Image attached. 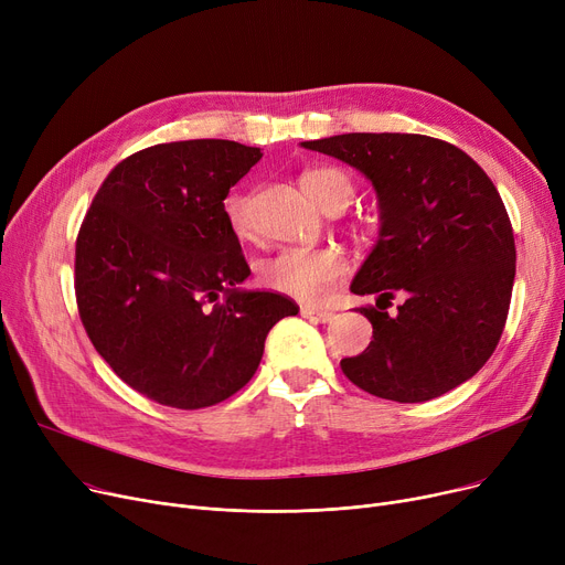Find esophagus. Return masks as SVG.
I'll use <instances>...</instances> for the list:
<instances>
[{
    "mask_svg": "<svg viewBox=\"0 0 565 565\" xmlns=\"http://www.w3.org/2000/svg\"><path fill=\"white\" fill-rule=\"evenodd\" d=\"M302 316L309 318L311 322H332L337 316L330 313V311H318V309H302Z\"/></svg>",
    "mask_w": 565,
    "mask_h": 565,
    "instance_id": "esophagus-1",
    "label": "esophagus"
}]
</instances>
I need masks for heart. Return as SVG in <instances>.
<instances>
[{
  "label": "heart",
  "mask_w": 565,
  "mask_h": 565,
  "mask_svg": "<svg viewBox=\"0 0 565 565\" xmlns=\"http://www.w3.org/2000/svg\"><path fill=\"white\" fill-rule=\"evenodd\" d=\"M302 188L320 207H328L330 203L348 205L352 196L350 175L339 167H316L305 171ZM224 213L237 235H247L252 231V192L237 190L228 194ZM345 273L348 260L339 249L288 247L263 263L260 279L265 286L305 305H320L334 292Z\"/></svg>",
  "instance_id": "1"
}]
</instances>
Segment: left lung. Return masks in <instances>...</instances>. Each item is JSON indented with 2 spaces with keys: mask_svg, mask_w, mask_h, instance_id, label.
<instances>
[{
  "mask_svg": "<svg viewBox=\"0 0 565 565\" xmlns=\"http://www.w3.org/2000/svg\"><path fill=\"white\" fill-rule=\"evenodd\" d=\"M362 171L380 205L377 243L354 275L373 341L341 369L360 390L424 403L477 375L507 324L515 241L503 201L458 146L426 135L350 132L302 141ZM398 297L396 315L386 309Z\"/></svg>",
  "mask_w": 565,
  "mask_h": 565,
  "instance_id": "1",
  "label": "left lung"
}]
</instances>
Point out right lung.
Wrapping results in <instances>:
<instances>
[{
  "label": "right lung",
  "mask_w": 565,
  "mask_h": 565,
  "mask_svg": "<svg viewBox=\"0 0 565 565\" xmlns=\"http://www.w3.org/2000/svg\"><path fill=\"white\" fill-rule=\"evenodd\" d=\"M263 158L226 139L158 143L118 162L82 222L75 295L100 358L178 409L226 401L256 373L265 337L300 307L237 288L249 277L224 199Z\"/></svg>",
  "instance_id": "right-lung-1"
}]
</instances>
